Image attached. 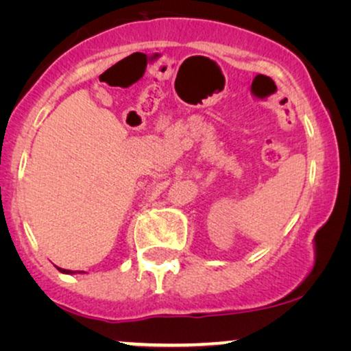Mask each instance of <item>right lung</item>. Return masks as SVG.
Here are the masks:
<instances>
[{
	"mask_svg": "<svg viewBox=\"0 0 351 351\" xmlns=\"http://www.w3.org/2000/svg\"><path fill=\"white\" fill-rule=\"evenodd\" d=\"M60 271H64V273H73V271H70V270H62V268H60Z\"/></svg>",
	"mask_w": 351,
	"mask_h": 351,
	"instance_id": "1",
	"label": "right lung"
}]
</instances>
